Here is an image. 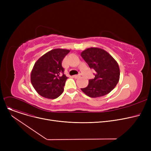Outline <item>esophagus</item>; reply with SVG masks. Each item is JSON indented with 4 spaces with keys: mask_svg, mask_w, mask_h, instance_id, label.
Wrapping results in <instances>:
<instances>
[{
    "mask_svg": "<svg viewBox=\"0 0 151 151\" xmlns=\"http://www.w3.org/2000/svg\"><path fill=\"white\" fill-rule=\"evenodd\" d=\"M80 77V75H74V78H78Z\"/></svg>",
    "mask_w": 151,
    "mask_h": 151,
    "instance_id": "esophagus-1",
    "label": "esophagus"
}]
</instances>
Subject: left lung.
I'll use <instances>...</instances> for the list:
<instances>
[{
    "label": "left lung",
    "instance_id": "obj_1",
    "mask_svg": "<svg viewBox=\"0 0 151 151\" xmlns=\"http://www.w3.org/2000/svg\"><path fill=\"white\" fill-rule=\"evenodd\" d=\"M91 68L96 71L95 78L89 80L88 86L81 91L91 98L109 93L119 80L120 69L116 60L105 50L89 47L81 53Z\"/></svg>",
    "mask_w": 151,
    "mask_h": 151
}]
</instances>
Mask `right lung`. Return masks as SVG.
Here are the masks:
<instances>
[{
    "label": "right lung",
    "mask_w": 151,
    "mask_h": 151,
    "mask_svg": "<svg viewBox=\"0 0 151 151\" xmlns=\"http://www.w3.org/2000/svg\"><path fill=\"white\" fill-rule=\"evenodd\" d=\"M70 52L68 50H52L40 58L35 63L30 74L32 84L41 96L54 99L63 91L67 77L63 74L62 60ZM63 75L60 77V75Z\"/></svg>",
    "instance_id": "obj_1"
}]
</instances>
